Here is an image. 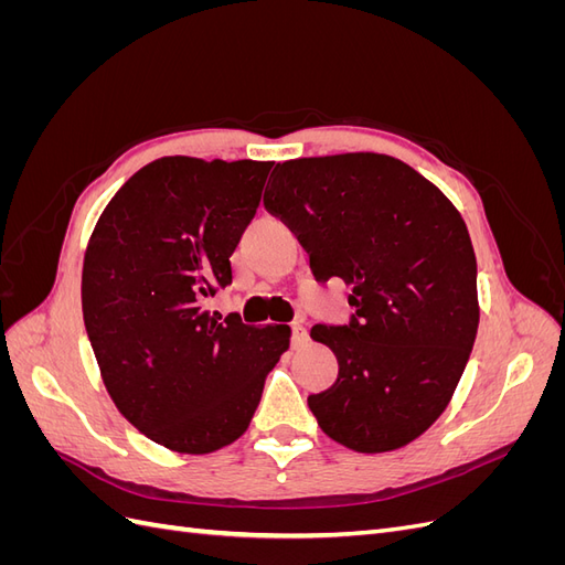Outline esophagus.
Wrapping results in <instances>:
<instances>
[{
    "instance_id": "34e87169",
    "label": "esophagus",
    "mask_w": 565,
    "mask_h": 565,
    "mask_svg": "<svg viewBox=\"0 0 565 565\" xmlns=\"http://www.w3.org/2000/svg\"><path fill=\"white\" fill-rule=\"evenodd\" d=\"M306 337H309V330H306V322L299 318V320L292 322V344L301 347L303 341H306Z\"/></svg>"
}]
</instances>
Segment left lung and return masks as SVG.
I'll return each mask as SVG.
<instances>
[{
    "label": "left lung",
    "mask_w": 565,
    "mask_h": 565,
    "mask_svg": "<svg viewBox=\"0 0 565 565\" xmlns=\"http://www.w3.org/2000/svg\"><path fill=\"white\" fill-rule=\"evenodd\" d=\"M270 178L264 207L297 235L316 280L341 278L355 306L349 324L311 330L339 361L311 413L351 450L403 448L448 407L473 349L465 218L413 167L377 152L289 160Z\"/></svg>",
    "instance_id": "8db88e82"
}]
</instances>
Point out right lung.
<instances>
[{"instance_id": "add662e5", "label": "right lung", "mask_w": 565, "mask_h": 565, "mask_svg": "<svg viewBox=\"0 0 565 565\" xmlns=\"http://www.w3.org/2000/svg\"><path fill=\"white\" fill-rule=\"evenodd\" d=\"M273 162L162 158L108 202L82 268V313L100 377L136 429L207 455L241 438L287 324L254 328L204 299L233 280L231 254Z\"/></svg>"}]
</instances>
